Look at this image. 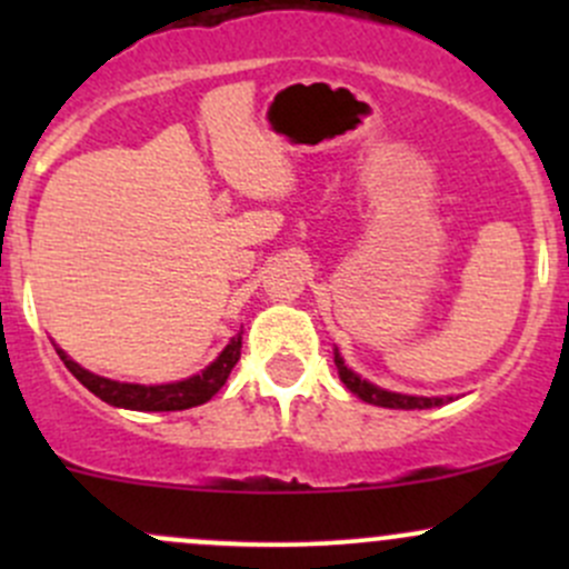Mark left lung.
<instances>
[{"label": "left lung", "mask_w": 569, "mask_h": 569, "mask_svg": "<svg viewBox=\"0 0 569 569\" xmlns=\"http://www.w3.org/2000/svg\"><path fill=\"white\" fill-rule=\"evenodd\" d=\"M332 355H336V369L343 386H347L352 393H358L363 401H369V405L388 407V410H429V407H440L446 405V401H455L451 396H412V393L388 391V388H380L375 386V382L363 380L360 375H355V371L343 363L338 349Z\"/></svg>", "instance_id": "obj_1"}]
</instances>
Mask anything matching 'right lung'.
<instances>
[{
  "label": "right lung",
  "instance_id": "right-lung-1",
  "mask_svg": "<svg viewBox=\"0 0 569 569\" xmlns=\"http://www.w3.org/2000/svg\"><path fill=\"white\" fill-rule=\"evenodd\" d=\"M57 355L66 363V369L88 388L90 393L99 396L101 401L112 407H123V410H140V412H170V410H189V407L206 405L222 386H226L228 375L237 366L239 355H242V332L226 343L220 355L206 366L198 375L187 377L178 382H164V386H140V382H120L109 380V377L93 375V371L82 369L77 360L68 358L60 347L54 343Z\"/></svg>",
  "mask_w": 569,
  "mask_h": 569
}]
</instances>
